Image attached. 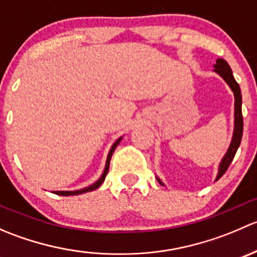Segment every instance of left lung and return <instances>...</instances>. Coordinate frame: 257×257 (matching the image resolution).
Returning <instances> with one entry per match:
<instances>
[{"label": "left lung", "mask_w": 257, "mask_h": 257, "mask_svg": "<svg viewBox=\"0 0 257 257\" xmlns=\"http://www.w3.org/2000/svg\"><path fill=\"white\" fill-rule=\"evenodd\" d=\"M214 72H216L222 79L226 82V84L229 85L230 89L234 93L235 98V113H234V133H232L231 143L229 145V149L225 153V155L222 157L221 162L219 165V172H217L216 179L215 181L219 180L222 175L225 174V172L227 170L229 165L231 164L232 159H234L235 154H236L237 149H239L241 138H242V129H243V120H242V112H241V104H242V98H241V90L240 85L237 84V82L234 78V74H232L231 68L227 64V62L225 59L219 58L216 59V63L214 64ZM157 180L159 181L160 185H164L162 180L157 177Z\"/></svg>", "instance_id": "1"}]
</instances>
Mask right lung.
Here are the masks:
<instances>
[{
	"label": "right lung",
	"mask_w": 257,
	"mask_h": 257,
	"mask_svg": "<svg viewBox=\"0 0 257 257\" xmlns=\"http://www.w3.org/2000/svg\"><path fill=\"white\" fill-rule=\"evenodd\" d=\"M123 139V137H120V138L116 139L115 142H114L112 148H110L109 153H108V157H107V162H105V167H104V170H103V174L100 175V178L98 179L95 183H93L92 185L87 186V188H83L80 189V190H73V191H68V190H59V191H53L54 194H57V195H61V196H69V195H79V194H83V193H88V191H92V190H95V189L99 188L100 185L103 184V181H104L105 177H107L108 174V170H109V163H110V159H112V155L114 153V150H115L116 145L120 143V141Z\"/></svg>",
	"instance_id": "1"
}]
</instances>
